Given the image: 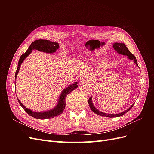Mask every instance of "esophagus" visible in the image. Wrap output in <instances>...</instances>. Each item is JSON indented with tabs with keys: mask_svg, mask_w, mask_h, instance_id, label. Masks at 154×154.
I'll return each mask as SVG.
<instances>
[{
	"mask_svg": "<svg viewBox=\"0 0 154 154\" xmlns=\"http://www.w3.org/2000/svg\"><path fill=\"white\" fill-rule=\"evenodd\" d=\"M89 82V80H88V78H83L82 80V82Z\"/></svg>",
	"mask_w": 154,
	"mask_h": 154,
	"instance_id": "obj_1",
	"label": "esophagus"
}]
</instances>
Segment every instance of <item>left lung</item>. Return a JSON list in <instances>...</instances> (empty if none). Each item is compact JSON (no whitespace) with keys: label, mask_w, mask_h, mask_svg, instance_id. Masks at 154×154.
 Segmentation results:
<instances>
[{"label":"left lung","mask_w":154,"mask_h":154,"mask_svg":"<svg viewBox=\"0 0 154 154\" xmlns=\"http://www.w3.org/2000/svg\"><path fill=\"white\" fill-rule=\"evenodd\" d=\"M113 48L114 49L117 51L118 53L119 54H123V55H126L127 56L128 58L131 60H134V63L136 64V66H138L137 65V60L136 58V57H135V56L131 53L129 51V50L128 49V48L126 47V45L123 44V43H118V42H116L113 45ZM88 105H89V106L91 109L92 110V111L94 112L97 115H100V116H105V117H109V118H116V117H119V116H122L123 115H124L125 114H126L127 112H128L130 109H131L132 108V106H134V103H133L131 106H130V107L129 109H128L127 110H125L124 112H123L122 113H119V114H106V113H103L101 111H99L97 109H96L95 108V106L93 105V103L92 102V97L91 96L90 97V98L88 99Z\"/></svg>","instance_id":"left-lung-1"}]
</instances>
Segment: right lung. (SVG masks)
Here are the masks:
<instances>
[{"label":"right lung","instance_id":"obj_1","mask_svg":"<svg viewBox=\"0 0 154 154\" xmlns=\"http://www.w3.org/2000/svg\"><path fill=\"white\" fill-rule=\"evenodd\" d=\"M58 48H59V44L57 42H51L50 40H37L34 41L33 42H32L31 44L29 45L28 49L26 51V53H24L21 56L19 60H18V67L15 72V80L18 75V72L19 71V69L21 66L22 63L23 62V61H24L27 56L32 52V50L36 49L45 53H54ZM77 83H78L75 82L73 84L69 85L68 87L66 88V89H64L62 91L61 95H60V97H59L57 105L56 106L55 108H54L52 110L42 112H32L29 109L26 108V106L23 105L21 102L18 99V103H20V106L22 107L23 109H24L27 114L35 118L39 119H45L54 118L60 114H61L63 112V110L65 109V107H66V97L67 95H68L70 92L78 87Z\"/></svg>","mask_w":154,"mask_h":154}]
</instances>
